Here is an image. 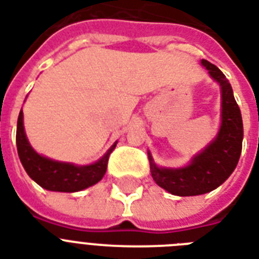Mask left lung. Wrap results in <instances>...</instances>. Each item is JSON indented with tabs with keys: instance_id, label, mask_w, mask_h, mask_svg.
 Segmentation results:
<instances>
[{
	"instance_id": "8db88e82",
	"label": "left lung",
	"mask_w": 259,
	"mask_h": 259,
	"mask_svg": "<svg viewBox=\"0 0 259 259\" xmlns=\"http://www.w3.org/2000/svg\"><path fill=\"white\" fill-rule=\"evenodd\" d=\"M201 66L221 86L222 123L217 137L195 154L188 165L181 168L158 166L148 152L150 173L156 184L176 196H196L213 191L229 179L241 157L243 123L231 84L217 66L204 59Z\"/></svg>"
}]
</instances>
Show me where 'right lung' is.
I'll return each mask as SVG.
<instances>
[{"mask_svg": "<svg viewBox=\"0 0 259 259\" xmlns=\"http://www.w3.org/2000/svg\"><path fill=\"white\" fill-rule=\"evenodd\" d=\"M16 144L18 157L28 176L44 189L55 192H78L97 184L105 176L110 153L117 146V142H114L98 161L90 165H75L44 157L30 146L26 138L22 109L18 115Z\"/></svg>", "mask_w": 259, "mask_h": 259, "instance_id": "obj_1", "label": "right lung"}]
</instances>
